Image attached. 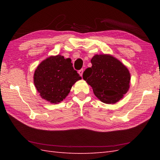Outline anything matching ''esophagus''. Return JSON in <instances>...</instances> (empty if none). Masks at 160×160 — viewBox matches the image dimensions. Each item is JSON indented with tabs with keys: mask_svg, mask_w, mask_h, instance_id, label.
Segmentation results:
<instances>
[{
	"mask_svg": "<svg viewBox=\"0 0 160 160\" xmlns=\"http://www.w3.org/2000/svg\"><path fill=\"white\" fill-rule=\"evenodd\" d=\"M83 69H80V70H79L78 71V73L80 74V76H82V74H83Z\"/></svg>",
	"mask_w": 160,
	"mask_h": 160,
	"instance_id": "esophagus-1",
	"label": "esophagus"
}]
</instances>
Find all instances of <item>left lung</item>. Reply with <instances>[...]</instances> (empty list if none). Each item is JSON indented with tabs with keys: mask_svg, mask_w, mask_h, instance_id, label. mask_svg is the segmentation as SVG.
<instances>
[{
	"mask_svg": "<svg viewBox=\"0 0 160 160\" xmlns=\"http://www.w3.org/2000/svg\"><path fill=\"white\" fill-rule=\"evenodd\" d=\"M92 67L83 73V79L92 87L98 99L115 104L123 98L130 87L131 73L124 64L110 54L95 55Z\"/></svg>",
	"mask_w": 160,
	"mask_h": 160,
	"instance_id": "8db88e82",
	"label": "left lung"
}]
</instances>
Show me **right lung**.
Here are the masks:
<instances>
[{"label":"right lung","mask_w":160,"mask_h":160,"mask_svg":"<svg viewBox=\"0 0 160 160\" xmlns=\"http://www.w3.org/2000/svg\"><path fill=\"white\" fill-rule=\"evenodd\" d=\"M82 78L73 69L70 58L51 56L40 62L33 74V83L42 99L52 104L61 102L71 87Z\"/></svg>","instance_id":"right-lung-1"}]
</instances>
